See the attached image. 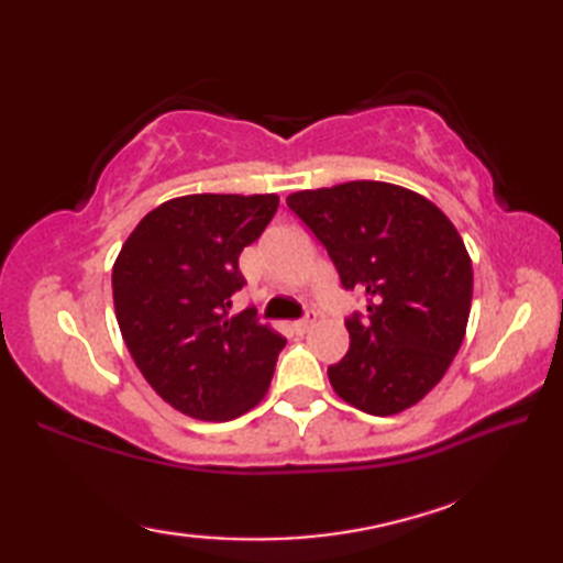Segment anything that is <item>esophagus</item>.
I'll list each match as a JSON object with an SVG mask.
<instances>
[{"mask_svg":"<svg viewBox=\"0 0 563 563\" xmlns=\"http://www.w3.org/2000/svg\"><path fill=\"white\" fill-rule=\"evenodd\" d=\"M314 321H317V314L314 312H307L302 319H297L292 327H295L297 333H305V331H309V329L314 327Z\"/></svg>","mask_w":563,"mask_h":563,"instance_id":"34e87169","label":"esophagus"}]
</instances>
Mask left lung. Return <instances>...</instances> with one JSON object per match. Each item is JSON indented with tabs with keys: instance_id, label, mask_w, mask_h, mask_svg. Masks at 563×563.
<instances>
[{
	"instance_id": "left-lung-1",
	"label": "left lung",
	"mask_w": 563,
	"mask_h": 563,
	"mask_svg": "<svg viewBox=\"0 0 563 563\" xmlns=\"http://www.w3.org/2000/svg\"><path fill=\"white\" fill-rule=\"evenodd\" d=\"M339 271L365 295L345 317L351 345L329 365L333 391L391 416L433 389L457 355L472 307V261L454 224L409 188L349 181L288 196Z\"/></svg>"
}]
</instances>
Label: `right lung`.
<instances>
[{
  "instance_id": "add662e5",
  "label": "right lung",
  "mask_w": 563,
  "mask_h": 563,
  "mask_svg": "<svg viewBox=\"0 0 563 563\" xmlns=\"http://www.w3.org/2000/svg\"><path fill=\"white\" fill-rule=\"evenodd\" d=\"M278 202L275 194L174 198L140 220L115 258L113 305L128 351L186 416L232 421L268 391L285 339L254 309H230L246 283L239 254Z\"/></svg>"
}]
</instances>
